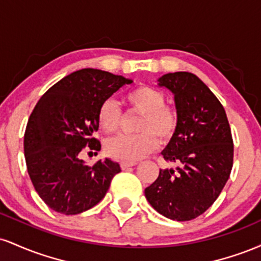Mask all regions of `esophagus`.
I'll use <instances>...</instances> for the list:
<instances>
[{
    "mask_svg": "<svg viewBox=\"0 0 261 261\" xmlns=\"http://www.w3.org/2000/svg\"><path fill=\"white\" fill-rule=\"evenodd\" d=\"M136 162H127V161H122L121 163H120V166H121V168L122 169H126V168H130V167H134V166H136Z\"/></svg>",
    "mask_w": 261,
    "mask_h": 261,
    "instance_id": "esophagus-1",
    "label": "esophagus"
}]
</instances>
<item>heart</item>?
<instances>
[{"mask_svg": "<svg viewBox=\"0 0 261 261\" xmlns=\"http://www.w3.org/2000/svg\"><path fill=\"white\" fill-rule=\"evenodd\" d=\"M128 110L141 114L136 135H119L107 142L110 157L122 161H137L157 148L158 140L168 143L178 128V113L166 104V94L149 86H140L125 95ZM124 113L114 99H107L98 110V121L108 134H114L121 126Z\"/></svg>", "mask_w": 261, "mask_h": 261, "instance_id": "heart-1", "label": "heart"}]
</instances>
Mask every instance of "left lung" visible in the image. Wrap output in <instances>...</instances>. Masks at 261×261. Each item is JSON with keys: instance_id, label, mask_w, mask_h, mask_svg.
<instances>
[{"instance_id": "8db88e82", "label": "left lung", "mask_w": 261, "mask_h": 261, "mask_svg": "<svg viewBox=\"0 0 261 261\" xmlns=\"http://www.w3.org/2000/svg\"><path fill=\"white\" fill-rule=\"evenodd\" d=\"M174 94L179 124L162 152L176 169H161L145 195L155 211L174 221L196 218L212 205L233 167V140L226 112L207 86L190 72L158 80Z\"/></svg>"}]
</instances>
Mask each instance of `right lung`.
<instances>
[{"label":"right lung","mask_w":261,"mask_h":261,"mask_svg":"<svg viewBox=\"0 0 261 261\" xmlns=\"http://www.w3.org/2000/svg\"><path fill=\"white\" fill-rule=\"evenodd\" d=\"M131 80L95 68H82L44 93L29 116L24 134L27 169L41 200L54 211L77 215L106 196L116 162L106 158L87 166L83 148L99 151L98 110Z\"/></svg>","instance_id":"1"}]
</instances>
